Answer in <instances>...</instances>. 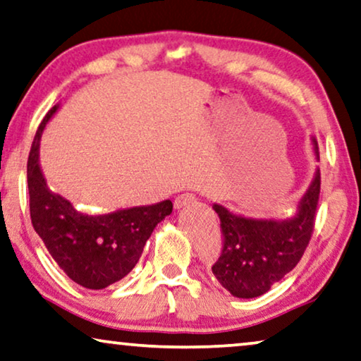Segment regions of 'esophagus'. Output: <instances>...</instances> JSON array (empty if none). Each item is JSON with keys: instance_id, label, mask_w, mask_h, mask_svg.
Returning <instances> with one entry per match:
<instances>
[{"instance_id": "1", "label": "esophagus", "mask_w": 361, "mask_h": 361, "mask_svg": "<svg viewBox=\"0 0 361 361\" xmlns=\"http://www.w3.org/2000/svg\"><path fill=\"white\" fill-rule=\"evenodd\" d=\"M193 202H195V195H193V193H180V195L176 197L174 208L176 210H180V208L190 205Z\"/></svg>"}]
</instances>
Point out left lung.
Masks as SVG:
<instances>
[{
  "label": "left lung",
  "mask_w": 361,
  "mask_h": 361,
  "mask_svg": "<svg viewBox=\"0 0 361 361\" xmlns=\"http://www.w3.org/2000/svg\"><path fill=\"white\" fill-rule=\"evenodd\" d=\"M316 159L317 142L311 138ZM321 190V174L316 168L310 187L288 218H250L213 203L221 219L223 252L212 271L216 280L236 298H257L267 293L288 271L296 267L310 243Z\"/></svg>",
  "instance_id": "1"
}]
</instances>
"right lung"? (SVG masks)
<instances>
[{
	"label": "right lung",
	"instance_id": "1",
	"mask_svg": "<svg viewBox=\"0 0 361 361\" xmlns=\"http://www.w3.org/2000/svg\"><path fill=\"white\" fill-rule=\"evenodd\" d=\"M60 106L51 107L35 133L27 161L30 219L60 269L90 290L122 280L142 257L158 223L172 213V202L122 208L111 213H85L47 185L39 149L45 125Z\"/></svg>",
	"mask_w": 361,
	"mask_h": 361
}]
</instances>
